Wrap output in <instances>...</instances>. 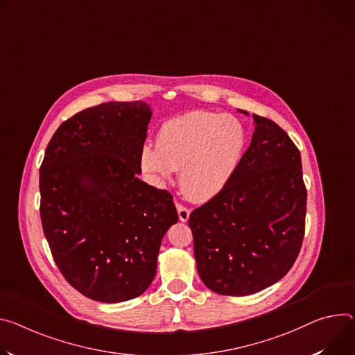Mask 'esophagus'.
<instances>
[{
  "label": "esophagus",
  "mask_w": 355,
  "mask_h": 355,
  "mask_svg": "<svg viewBox=\"0 0 355 355\" xmlns=\"http://www.w3.org/2000/svg\"><path fill=\"white\" fill-rule=\"evenodd\" d=\"M175 207H177V211H178L180 220H181V222H187V220L189 219L191 211H189L187 207H184L182 204H180V202H175Z\"/></svg>",
  "instance_id": "obj_1"
}]
</instances>
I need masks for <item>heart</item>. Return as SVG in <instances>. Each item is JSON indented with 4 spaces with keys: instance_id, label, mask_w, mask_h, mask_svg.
<instances>
[{
    "instance_id": "heart-1",
    "label": "heart",
    "mask_w": 355,
    "mask_h": 355,
    "mask_svg": "<svg viewBox=\"0 0 355 355\" xmlns=\"http://www.w3.org/2000/svg\"><path fill=\"white\" fill-rule=\"evenodd\" d=\"M246 135L232 116L194 110L173 117L159 127L155 147L144 144L139 163L155 184L180 171L184 196L207 202L228 187L242 159Z\"/></svg>"
}]
</instances>
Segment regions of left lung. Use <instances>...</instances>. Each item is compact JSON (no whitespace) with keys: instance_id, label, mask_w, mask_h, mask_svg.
<instances>
[{"instance_id":"left-lung-1","label":"left lung","mask_w":355,"mask_h":355,"mask_svg":"<svg viewBox=\"0 0 355 355\" xmlns=\"http://www.w3.org/2000/svg\"><path fill=\"white\" fill-rule=\"evenodd\" d=\"M252 116V141L234 178L188 220L200 277L223 296H249L279 282L304 236L300 151L275 121Z\"/></svg>"}]
</instances>
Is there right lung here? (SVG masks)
Returning a JSON list of instances; mask_svg holds the SVG:
<instances>
[{
	"instance_id": "1",
	"label": "right lung",
	"mask_w": 355,
	"mask_h": 355,
	"mask_svg": "<svg viewBox=\"0 0 355 355\" xmlns=\"http://www.w3.org/2000/svg\"><path fill=\"white\" fill-rule=\"evenodd\" d=\"M151 109L109 102L63 121L40 170L41 220L53 261L83 296L120 303L151 284L173 196L139 180Z\"/></svg>"
}]
</instances>
